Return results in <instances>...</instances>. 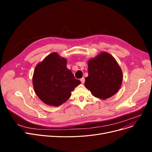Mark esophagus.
<instances>
[{
  "label": "esophagus",
  "mask_w": 152,
  "mask_h": 152,
  "mask_svg": "<svg viewBox=\"0 0 152 152\" xmlns=\"http://www.w3.org/2000/svg\"><path fill=\"white\" fill-rule=\"evenodd\" d=\"M81 81L82 83H85V78L84 77H82L81 79Z\"/></svg>",
  "instance_id": "obj_1"
}]
</instances>
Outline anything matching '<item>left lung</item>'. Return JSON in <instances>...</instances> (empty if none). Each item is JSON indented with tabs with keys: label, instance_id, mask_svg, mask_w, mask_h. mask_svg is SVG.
Returning <instances> with one entry per match:
<instances>
[{
	"label": "left lung",
	"instance_id": "8db88e82",
	"mask_svg": "<svg viewBox=\"0 0 152 152\" xmlns=\"http://www.w3.org/2000/svg\"><path fill=\"white\" fill-rule=\"evenodd\" d=\"M85 80V86L94 96L106 99L121 87L123 73L112 56L103 52L88 61V76Z\"/></svg>",
	"mask_w": 152,
	"mask_h": 152
}]
</instances>
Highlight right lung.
<instances>
[{"label":"right lung","instance_id":"add662e5","mask_svg":"<svg viewBox=\"0 0 152 152\" xmlns=\"http://www.w3.org/2000/svg\"><path fill=\"white\" fill-rule=\"evenodd\" d=\"M67 61L52 53L36 66L33 78L34 91L44 103L59 106L70 97L81 83L66 67Z\"/></svg>","mask_w":152,"mask_h":152}]
</instances>
